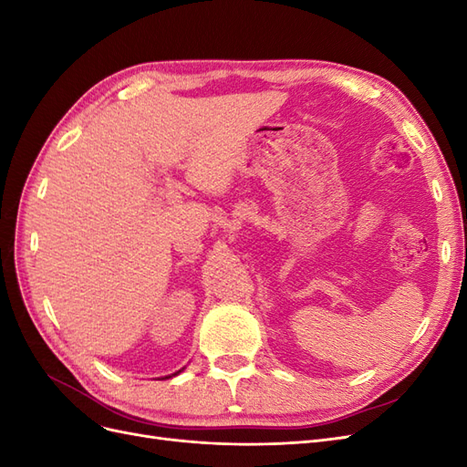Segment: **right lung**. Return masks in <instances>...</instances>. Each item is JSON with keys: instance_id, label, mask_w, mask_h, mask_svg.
Here are the masks:
<instances>
[{"instance_id": "1", "label": "right lung", "mask_w": 467, "mask_h": 467, "mask_svg": "<svg viewBox=\"0 0 467 467\" xmlns=\"http://www.w3.org/2000/svg\"><path fill=\"white\" fill-rule=\"evenodd\" d=\"M179 372H181V370H179ZM179 372H175V374H173V376H177V374H179ZM165 378H171V376H165Z\"/></svg>"}]
</instances>
